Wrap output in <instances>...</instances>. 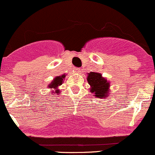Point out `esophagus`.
<instances>
[{"label": "esophagus", "mask_w": 155, "mask_h": 155, "mask_svg": "<svg viewBox=\"0 0 155 155\" xmlns=\"http://www.w3.org/2000/svg\"><path fill=\"white\" fill-rule=\"evenodd\" d=\"M74 73H79L80 72V68H75L74 69Z\"/></svg>", "instance_id": "esophagus-1"}]
</instances>
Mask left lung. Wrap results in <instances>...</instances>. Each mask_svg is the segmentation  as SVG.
<instances>
[{
  "instance_id": "obj_1",
  "label": "left lung",
  "mask_w": 155,
  "mask_h": 155,
  "mask_svg": "<svg viewBox=\"0 0 155 155\" xmlns=\"http://www.w3.org/2000/svg\"><path fill=\"white\" fill-rule=\"evenodd\" d=\"M87 80L90 85V92L93 94V96L98 98H105L109 96L110 82L102 77L101 73L93 71L87 73Z\"/></svg>"
}]
</instances>
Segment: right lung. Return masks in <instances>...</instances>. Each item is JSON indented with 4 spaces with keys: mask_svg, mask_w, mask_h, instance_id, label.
<instances>
[{
    "mask_svg": "<svg viewBox=\"0 0 155 155\" xmlns=\"http://www.w3.org/2000/svg\"><path fill=\"white\" fill-rule=\"evenodd\" d=\"M65 78H66V74H63L60 76H57L53 79V81L51 82L50 84H48V88L51 89V93L57 94V95H59L60 94V90L59 89V87L62 85V84L63 83V81L65 80Z\"/></svg>",
    "mask_w": 155,
    "mask_h": 155,
    "instance_id": "right-lung-1",
    "label": "right lung"
}]
</instances>
